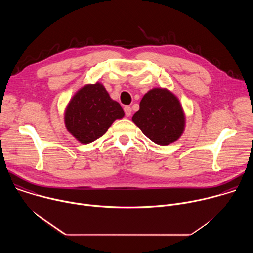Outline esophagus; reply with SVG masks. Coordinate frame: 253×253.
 <instances>
[{
  "label": "esophagus",
  "mask_w": 253,
  "mask_h": 253,
  "mask_svg": "<svg viewBox=\"0 0 253 253\" xmlns=\"http://www.w3.org/2000/svg\"><path fill=\"white\" fill-rule=\"evenodd\" d=\"M124 111H125V115H126L127 117H129V116L131 115V113H132L131 107H130V106H125V107H124Z\"/></svg>",
  "instance_id": "1"
}]
</instances>
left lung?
<instances>
[{
    "instance_id": "1",
    "label": "left lung",
    "mask_w": 253,
    "mask_h": 253,
    "mask_svg": "<svg viewBox=\"0 0 253 253\" xmlns=\"http://www.w3.org/2000/svg\"><path fill=\"white\" fill-rule=\"evenodd\" d=\"M132 121L147 138L161 146L177 141L185 129V114L178 98L167 89L154 88L140 102Z\"/></svg>"
}]
</instances>
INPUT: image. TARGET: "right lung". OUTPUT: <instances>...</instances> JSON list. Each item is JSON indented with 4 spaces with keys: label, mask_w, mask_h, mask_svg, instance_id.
Returning a JSON list of instances; mask_svg holds the SVG:
<instances>
[{
    "label": "right lung",
    "mask_w": 253,
    "mask_h": 253,
    "mask_svg": "<svg viewBox=\"0 0 253 253\" xmlns=\"http://www.w3.org/2000/svg\"><path fill=\"white\" fill-rule=\"evenodd\" d=\"M124 117L120 104L97 82L81 88L65 111L67 130L80 143L89 144L103 136L116 119Z\"/></svg>",
    "instance_id": "right-lung-1"
}]
</instances>
